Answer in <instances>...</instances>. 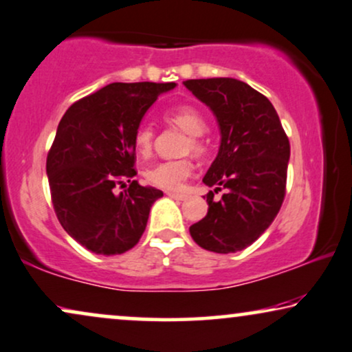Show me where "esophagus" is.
Masks as SVG:
<instances>
[{
	"label": "esophagus",
	"mask_w": 352,
	"mask_h": 352,
	"mask_svg": "<svg viewBox=\"0 0 352 352\" xmlns=\"http://www.w3.org/2000/svg\"><path fill=\"white\" fill-rule=\"evenodd\" d=\"M167 196H168V198L179 199V201H184V199L188 198V196H186L185 193H167Z\"/></svg>",
	"instance_id": "1"
}]
</instances>
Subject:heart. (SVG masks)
Returning a JSON list of instances; mask_svg holds the SVG:
<instances>
[{
    "label": "heart",
    "mask_w": 352,
    "mask_h": 352,
    "mask_svg": "<svg viewBox=\"0 0 352 352\" xmlns=\"http://www.w3.org/2000/svg\"><path fill=\"white\" fill-rule=\"evenodd\" d=\"M164 119L168 124L177 125L190 135V142L186 143V151L195 154H203L206 151V144L201 140V135L206 132L208 124H206L204 116L201 114L198 107L191 104H179L164 112ZM154 130L148 124H142L133 135V146L142 157H148L153 151ZM193 170V162L190 159H177V161H164L156 166L149 167L144 172V179L149 185L156 188L177 191L184 186L185 180L191 175Z\"/></svg>",
    "instance_id": "obj_1"
}]
</instances>
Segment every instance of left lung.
I'll use <instances>...</instances> for the list:
<instances>
[{
  "instance_id": "left-lung-1",
  "label": "left lung",
  "mask_w": 352,
  "mask_h": 352,
  "mask_svg": "<svg viewBox=\"0 0 352 352\" xmlns=\"http://www.w3.org/2000/svg\"><path fill=\"white\" fill-rule=\"evenodd\" d=\"M184 85L214 112L220 148L203 182L208 214L190 227L204 250L228 254L252 245L277 217L287 190L289 142L264 95L236 78H198ZM225 189L220 201L213 193Z\"/></svg>"
}]
</instances>
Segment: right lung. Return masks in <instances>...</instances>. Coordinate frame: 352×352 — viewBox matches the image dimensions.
<instances>
[{"instance_id": "obj_1", "label": "right lung", "mask_w": 352, "mask_h": 352, "mask_svg": "<svg viewBox=\"0 0 352 352\" xmlns=\"http://www.w3.org/2000/svg\"><path fill=\"white\" fill-rule=\"evenodd\" d=\"M175 83H111L75 101L60 119L46 159L51 201L63 228L88 251L132 250L161 190L133 177V135L161 93ZM131 185L119 195L115 186Z\"/></svg>"}]
</instances>
